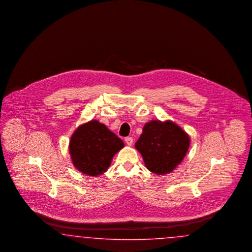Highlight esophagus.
<instances>
[{"label": "esophagus", "mask_w": 252, "mask_h": 252, "mask_svg": "<svg viewBox=\"0 0 252 252\" xmlns=\"http://www.w3.org/2000/svg\"><path fill=\"white\" fill-rule=\"evenodd\" d=\"M125 141H126V143L127 144L128 146L132 145V143H133V138L131 137H127L125 138Z\"/></svg>", "instance_id": "1"}]
</instances>
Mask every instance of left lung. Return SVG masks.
<instances>
[{"instance_id":"8db88e82","label":"left lung","mask_w":252,"mask_h":252,"mask_svg":"<svg viewBox=\"0 0 252 252\" xmlns=\"http://www.w3.org/2000/svg\"><path fill=\"white\" fill-rule=\"evenodd\" d=\"M135 147L146 167L158 175L172 172L182 161L189 147V137L175 123H147Z\"/></svg>"}]
</instances>
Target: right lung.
<instances>
[{
    "mask_svg": "<svg viewBox=\"0 0 252 252\" xmlns=\"http://www.w3.org/2000/svg\"><path fill=\"white\" fill-rule=\"evenodd\" d=\"M123 147L122 140L103 124L92 120L75 131L70 140L69 151L77 170L96 176L106 172L114 155Z\"/></svg>",
    "mask_w": 252,
    "mask_h": 252,
    "instance_id": "1",
    "label": "right lung"
}]
</instances>
